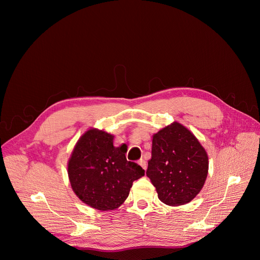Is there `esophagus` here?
<instances>
[{
	"label": "esophagus",
	"mask_w": 260,
	"mask_h": 260,
	"mask_svg": "<svg viewBox=\"0 0 260 260\" xmlns=\"http://www.w3.org/2000/svg\"><path fill=\"white\" fill-rule=\"evenodd\" d=\"M139 164H140V166H141V167H142L144 170H146L147 164H146V161H145L144 159H140V160H139Z\"/></svg>",
	"instance_id": "obj_1"
}]
</instances>
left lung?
<instances>
[{
    "mask_svg": "<svg viewBox=\"0 0 260 260\" xmlns=\"http://www.w3.org/2000/svg\"><path fill=\"white\" fill-rule=\"evenodd\" d=\"M208 165L207 153L198 138L175 121L153 136L146 176L156 187L160 202L180 206L201 192Z\"/></svg>",
    "mask_w": 260,
    "mask_h": 260,
    "instance_id": "obj_1",
    "label": "left lung"
}]
</instances>
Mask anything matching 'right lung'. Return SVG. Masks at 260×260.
I'll return each instance as SVG.
<instances>
[{
	"label": "right lung",
	"mask_w": 260,
	"mask_h": 260,
	"mask_svg": "<svg viewBox=\"0 0 260 260\" xmlns=\"http://www.w3.org/2000/svg\"><path fill=\"white\" fill-rule=\"evenodd\" d=\"M114 136L90 128L76 143L68 160L73 191L86 205L102 211L114 210L127 200L135 180L144 169L125 158L127 148L114 146Z\"/></svg>",
	"instance_id": "add662e5"
}]
</instances>
